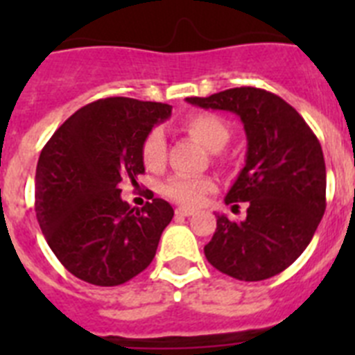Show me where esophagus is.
I'll return each instance as SVG.
<instances>
[{
    "instance_id": "1",
    "label": "esophagus",
    "mask_w": 355,
    "mask_h": 355,
    "mask_svg": "<svg viewBox=\"0 0 355 355\" xmlns=\"http://www.w3.org/2000/svg\"><path fill=\"white\" fill-rule=\"evenodd\" d=\"M193 209L192 208H187V206H180V208H175V215L178 216H190L193 215Z\"/></svg>"
}]
</instances>
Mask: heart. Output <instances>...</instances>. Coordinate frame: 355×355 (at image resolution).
Listing matches in <instances>:
<instances>
[{"instance_id": "heart-1", "label": "heart", "mask_w": 355, "mask_h": 355, "mask_svg": "<svg viewBox=\"0 0 355 355\" xmlns=\"http://www.w3.org/2000/svg\"><path fill=\"white\" fill-rule=\"evenodd\" d=\"M184 130L187 133L200 142L206 149L218 153L224 149L229 142V128L220 117L213 114H196L184 121ZM167 155V140L162 128H153L146 135L142 142V159L146 167L150 171L162 168ZM163 193L171 199L178 200L181 205L196 206L199 205L206 193L215 190V183L208 178H193V175H172L167 183L163 184Z\"/></svg>"}]
</instances>
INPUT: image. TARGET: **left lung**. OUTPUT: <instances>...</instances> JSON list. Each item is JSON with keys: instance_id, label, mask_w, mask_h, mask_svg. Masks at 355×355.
Returning <instances> with one entry per match:
<instances>
[{"instance_id": "left-lung-1", "label": "left lung", "mask_w": 355, "mask_h": 355, "mask_svg": "<svg viewBox=\"0 0 355 355\" xmlns=\"http://www.w3.org/2000/svg\"><path fill=\"white\" fill-rule=\"evenodd\" d=\"M200 108L227 110L243 122L247 159L225 205L247 202V218L216 215L206 259L238 281L286 270L309 245L325 211V162L316 135L293 106L272 92L240 87L187 97Z\"/></svg>"}]
</instances>
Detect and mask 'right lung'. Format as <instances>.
Instances as JSON below:
<instances>
[{
	"label": "right lung",
	"mask_w": 355,
	"mask_h": 355,
	"mask_svg": "<svg viewBox=\"0 0 355 355\" xmlns=\"http://www.w3.org/2000/svg\"><path fill=\"white\" fill-rule=\"evenodd\" d=\"M171 110L131 97L97 99L72 114L40 153L37 220L58 261L85 283L119 286L155 258L174 209L158 197L131 208L121 184H137L146 172L142 142Z\"/></svg>",
	"instance_id": "add662e5"
}]
</instances>
